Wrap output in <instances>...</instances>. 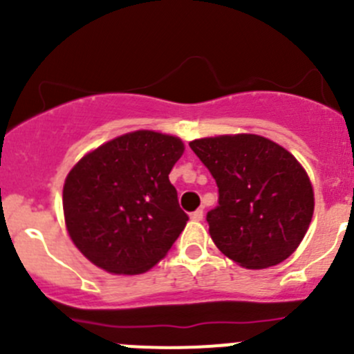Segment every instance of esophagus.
<instances>
[{
    "mask_svg": "<svg viewBox=\"0 0 354 354\" xmlns=\"http://www.w3.org/2000/svg\"><path fill=\"white\" fill-rule=\"evenodd\" d=\"M190 217H192V221H202L203 219V210L202 209L195 210V212L190 214Z\"/></svg>",
    "mask_w": 354,
    "mask_h": 354,
    "instance_id": "obj_1",
    "label": "esophagus"
}]
</instances>
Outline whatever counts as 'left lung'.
I'll use <instances>...</instances> for the list:
<instances>
[{"label":"left lung","mask_w":354,"mask_h":354,"mask_svg":"<svg viewBox=\"0 0 354 354\" xmlns=\"http://www.w3.org/2000/svg\"><path fill=\"white\" fill-rule=\"evenodd\" d=\"M210 171L219 205L207 212L217 248L246 269H267L301 243L313 216V188L301 164L260 135L190 142Z\"/></svg>","instance_id":"left-lung-1"}]
</instances>
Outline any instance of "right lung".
<instances>
[{
  "mask_svg": "<svg viewBox=\"0 0 354 354\" xmlns=\"http://www.w3.org/2000/svg\"><path fill=\"white\" fill-rule=\"evenodd\" d=\"M183 151L178 137L138 130L75 164L63 187L65 223L94 266L142 274L166 257L188 221L169 181Z\"/></svg>",
  "mask_w": 354,
  "mask_h": 354,
  "instance_id": "right-lung-1",
  "label": "right lung"
}]
</instances>
